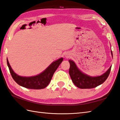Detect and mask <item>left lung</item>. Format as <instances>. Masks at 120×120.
I'll list each match as a JSON object with an SVG mask.
<instances>
[{
    "mask_svg": "<svg viewBox=\"0 0 120 120\" xmlns=\"http://www.w3.org/2000/svg\"><path fill=\"white\" fill-rule=\"evenodd\" d=\"M111 54L113 56L112 51ZM69 62L70 63L69 74L71 79L75 86L80 89H92L103 83L108 77L111 68V66L101 76L92 77L80 71L72 60H69Z\"/></svg>",
    "mask_w": 120,
    "mask_h": 120,
    "instance_id": "1",
    "label": "left lung"
}]
</instances>
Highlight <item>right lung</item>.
Masks as SVG:
<instances>
[{
  "label": "right lung",
  "mask_w": 120,
  "mask_h": 120,
  "mask_svg": "<svg viewBox=\"0 0 120 120\" xmlns=\"http://www.w3.org/2000/svg\"><path fill=\"white\" fill-rule=\"evenodd\" d=\"M63 58L53 62L43 72L36 76L30 77H21L16 75L11 68L7 59V65L13 80L21 86L30 89H42L49 84L54 73L62 62Z\"/></svg>",
  "instance_id": "right-lung-1"
}]
</instances>
